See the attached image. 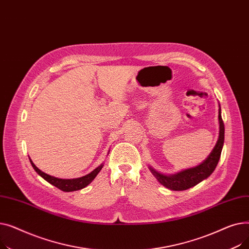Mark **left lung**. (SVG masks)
<instances>
[{"mask_svg":"<svg viewBox=\"0 0 249 249\" xmlns=\"http://www.w3.org/2000/svg\"><path fill=\"white\" fill-rule=\"evenodd\" d=\"M219 138L216 143L215 147L213 148L210 155L199 165L191 167L185 171H181L175 175H164L161 174L151 166H149L150 172L155 177L162 186L173 191H185L188 190L199 182L210 177L211 174L215 171L218 164V161L221 156V151L224 144V123L221 117V108L219 105Z\"/></svg>","mask_w":249,"mask_h":249,"instance_id":"8db88e82","label":"left lung"}]
</instances>
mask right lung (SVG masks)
<instances>
[{
    "mask_svg": "<svg viewBox=\"0 0 249 249\" xmlns=\"http://www.w3.org/2000/svg\"><path fill=\"white\" fill-rule=\"evenodd\" d=\"M30 162H31V165L33 166V168L35 169V172L39 176L43 178L46 181H48L49 184H51L52 186L58 188L59 190L63 191V192H73V191L84 189L85 187H87L89 184H90V182L94 180V178L97 177V175L100 173L102 167L104 166V163H102L97 168H95L93 172L89 173L87 176H84L82 178H69V179H67V178H55V177L49 176V175L41 172L40 169H39L33 163V161L31 160H30Z\"/></svg>",
    "mask_w": 249,
    "mask_h": 249,
    "instance_id": "1",
    "label": "right lung"
}]
</instances>
